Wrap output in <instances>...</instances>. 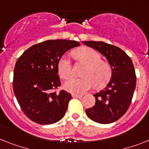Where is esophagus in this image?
Masks as SVG:
<instances>
[{"label":"esophagus","instance_id":"1","mask_svg":"<svg viewBox=\"0 0 149 149\" xmlns=\"http://www.w3.org/2000/svg\"><path fill=\"white\" fill-rule=\"evenodd\" d=\"M72 97H73V98H82V96L81 95H76V94H73V95H72Z\"/></svg>","mask_w":149,"mask_h":149}]
</instances>
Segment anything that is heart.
<instances>
[{"label": "heart", "mask_w": 149, "mask_h": 149, "mask_svg": "<svg viewBox=\"0 0 149 149\" xmlns=\"http://www.w3.org/2000/svg\"><path fill=\"white\" fill-rule=\"evenodd\" d=\"M78 61L86 65L80 78H71L63 84L67 91L74 94H82L95 85L102 87L107 83L111 77V68L105 61H101V55L89 47H82L73 52ZM58 72L63 79L69 78L71 75L72 64L67 56L60 59L57 65Z\"/></svg>", "instance_id": "obj_1"}]
</instances>
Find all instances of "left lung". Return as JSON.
<instances>
[{"label": "left lung", "instance_id": "left-lung-1", "mask_svg": "<svg viewBox=\"0 0 149 149\" xmlns=\"http://www.w3.org/2000/svg\"><path fill=\"white\" fill-rule=\"evenodd\" d=\"M82 43L102 54L111 68V80L105 88L94 95L95 104L86 109V113L96 123H113L124 115L131 104L136 85L132 61L117 46L93 41Z\"/></svg>", "mask_w": 149, "mask_h": 149}]
</instances>
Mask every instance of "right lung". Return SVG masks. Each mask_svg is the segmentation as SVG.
<instances>
[{"label":"right lung","mask_w":149,"mask_h":149,"mask_svg":"<svg viewBox=\"0 0 149 149\" xmlns=\"http://www.w3.org/2000/svg\"><path fill=\"white\" fill-rule=\"evenodd\" d=\"M77 41L47 40L36 44L19 57L13 72V88L26 117L38 124H51L64 117L71 95L62 90L57 65L68 50L78 47Z\"/></svg>","instance_id":"add662e5"}]
</instances>
